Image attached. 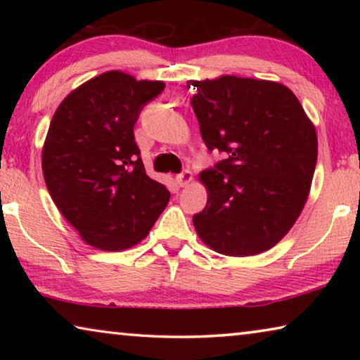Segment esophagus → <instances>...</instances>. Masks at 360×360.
I'll return each instance as SVG.
<instances>
[{"instance_id": "34e87169", "label": "esophagus", "mask_w": 360, "mask_h": 360, "mask_svg": "<svg viewBox=\"0 0 360 360\" xmlns=\"http://www.w3.org/2000/svg\"><path fill=\"white\" fill-rule=\"evenodd\" d=\"M191 181H192V173L188 172V169H186V172H182L181 174L176 176V182H178L179 187H186Z\"/></svg>"}]
</instances>
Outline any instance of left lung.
I'll list each match as a JSON object with an SVG mask.
<instances>
[{
  "label": "left lung",
  "mask_w": 360,
  "mask_h": 360,
  "mask_svg": "<svg viewBox=\"0 0 360 360\" xmlns=\"http://www.w3.org/2000/svg\"><path fill=\"white\" fill-rule=\"evenodd\" d=\"M188 85L205 144L227 155L198 174L208 202L193 216L197 235L230 257L265 252L288 235L311 191L314 124L275 81L222 75Z\"/></svg>",
  "instance_id": "1"
}]
</instances>
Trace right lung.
<instances>
[{
    "label": "right lung",
    "mask_w": 360,
    "mask_h": 360,
    "mask_svg": "<svg viewBox=\"0 0 360 360\" xmlns=\"http://www.w3.org/2000/svg\"><path fill=\"white\" fill-rule=\"evenodd\" d=\"M163 81L111 70L65 96L42 146V174L58 211L84 243L125 251L141 243L169 192L146 174L133 136L146 103Z\"/></svg>",
    "instance_id": "1"
}]
</instances>
